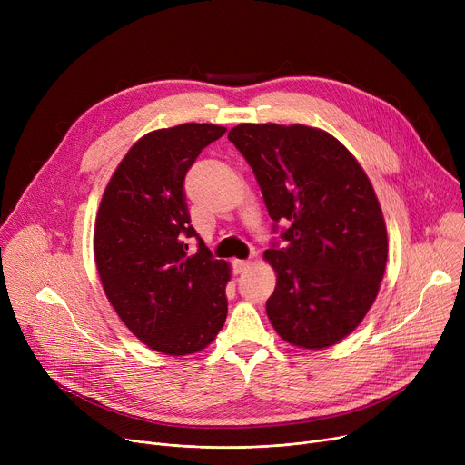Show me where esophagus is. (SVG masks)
Returning a JSON list of instances; mask_svg holds the SVG:
<instances>
[{"label":"esophagus","mask_w":465,"mask_h":465,"mask_svg":"<svg viewBox=\"0 0 465 465\" xmlns=\"http://www.w3.org/2000/svg\"><path fill=\"white\" fill-rule=\"evenodd\" d=\"M251 265H252L251 260H233L235 273H245Z\"/></svg>","instance_id":"esophagus-1"}]
</instances>
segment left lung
<instances>
[{
    "label": "left lung",
    "instance_id": "8db88e82",
    "mask_svg": "<svg viewBox=\"0 0 465 465\" xmlns=\"http://www.w3.org/2000/svg\"><path fill=\"white\" fill-rule=\"evenodd\" d=\"M228 139L252 167L282 249L263 252L277 273L265 303L286 343L326 349L371 309L388 258L384 216L371 181L347 146L303 124H239Z\"/></svg>",
    "mask_w": 465,
    "mask_h": 465
}]
</instances>
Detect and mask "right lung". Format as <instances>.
Returning <instances> with one entry per match:
<instances>
[{"label": "right lung", "instance_id": "obj_1", "mask_svg": "<svg viewBox=\"0 0 465 465\" xmlns=\"http://www.w3.org/2000/svg\"><path fill=\"white\" fill-rule=\"evenodd\" d=\"M224 126L179 124L143 135L109 179L95 214L94 258L120 321L149 349L167 356L200 352L228 314L230 263L198 237L188 254L184 177Z\"/></svg>", "mask_w": 465, "mask_h": 465}]
</instances>
